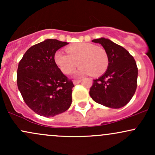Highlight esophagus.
<instances>
[{"mask_svg":"<svg viewBox=\"0 0 155 155\" xmlns=\"http://www.w3.org/2000/svg\"><path fill=\"white\" fill-rule=\"evenodd\" d=\"M81 79H78V80H74V81H73V82H74V84H79V83L81 82Z\"/></svg>","mask_w":155,"mask_h":155,"instance_id":"obj_1","label":"esophagus"}]
</instances>
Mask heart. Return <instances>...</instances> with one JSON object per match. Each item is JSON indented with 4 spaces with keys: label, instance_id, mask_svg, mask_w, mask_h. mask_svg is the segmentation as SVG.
I'll use <instances>...</instances> for the list:
<instances>
[{
    "label": "heart",
    "instance_id": "obj_1",
    "mask_svg": "<svg viewBox=\"0 0 155 155\" xmlns=\"http://www.w3.org/2000/svg\"><path fill=\"white\" fill-rule=\"evenodd\" d=\"M67 54L58 51L54 54V61L62 72L69 74L79 65L76 76L91 74L98 76L106 71L108 65V58L104 48L89 43H78L65 49Z\"/></svg>",
    "mask_w": 155,
    "mask_h": 155
}]
</instances>
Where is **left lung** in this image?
Returning a JSON list of instances; mask_svg holds the SVG:
<instances>
[{
    "label": "left lung",
    "mask_w": 155,
    "mask_h": 155,
    "mask_svg": "<svg viewBox=\"0 0 155 155\" xmlns=\"http://www.w3.org/2000/svg\"><path fill=\"white\" fill-rule=\"evenodd\" d=\"M101 44L108 58L107 70L94 79L90 95L97 104L112 108L123 107L131 100L137 87L138 68L133 57L108 38L92 41Z\"/></svg>",
    "instance_id": "obj_1"
}]
</instances>
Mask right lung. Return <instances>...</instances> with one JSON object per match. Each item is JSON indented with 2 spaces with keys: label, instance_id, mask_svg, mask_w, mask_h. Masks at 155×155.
<instances>
[{
  "label": "right lung",
  "instance_id": "right-lung-1",
  "mask_svg": "<svg viewBox=\"0 0 155 155\" xmlns=\"http://www.w3.org/2000/svg\"><path fill=\"white\" fill-rule=\"evenodd\" d=\"M68 43L47 39L27 50L17 69V87L23 100L37 114L54 117L69 108L74 85L54 61V54Z\"/></svg>",
  "mask_w": 155,
  "mask_h": 155
}]
</instances>
